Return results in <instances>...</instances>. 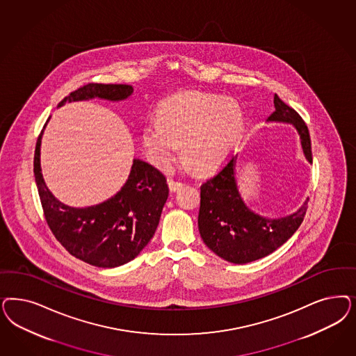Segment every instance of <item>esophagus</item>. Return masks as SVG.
I'll return each mask as SVG.
<instances>
[{"mask_svg": "<svg viewBox=\"0 0 356 356\" xmlns=\"http://www.w3.org/2000/svg\"><path fill=\"white\" fill-rule=\"evenodd\" d=\"M184 186V184H182V182H177V181H174V179H169V188H170V191H172V193L179 191Z\"/></svg>", "mask_w": 356, "mask_h": 356, "instance_id": "1", "label": "esophagus"}]
</instances>
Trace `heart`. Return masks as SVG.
<instances>
[{"label": "heart", "instance_id": "heart-1", "mask_svg": "<svg viewBox=\"0 0 356 356\" xmlns=\"http://www.w3.org/2000/svg\"><path fill=\"white\" fill-rule=\"evenodd\" d=\"M245 131L241 106L209 92H181L161 106L141 129L148 159L162 170L184 159L197 172L216 169L230 156Z\"/></svg>", "mask_w": 356, "mask_h": 356}]
</instances>
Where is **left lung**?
I'll list each match as a JSON object with an SVG mask.
<instances>
[{"label": "left lung", "instance_id": "obj_1", "mask_svg": "<svg viewBox=\"0 0 356 356\" xmlns=\"http://www.w3.org/2000/svg\"><path fill=\"white\" fill-rule=\"evenodd\" d=\"M275 111L267 123H284L296 129L304 159L312 163L308 127L298 113L275 94ZM237 156L200 187L199 233L207 246L230 264H245L275 252L301 225L307 204L282 218H268L252 211L243 200L236 178Z\"/></svg>", "mask_w": 356, "mask_h": 356}]
</instances>
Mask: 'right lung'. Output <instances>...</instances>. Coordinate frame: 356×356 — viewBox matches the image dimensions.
Wrapping results in <instances>:
<instances>
[{
	"instance_id": "obj_1",
	"label": "right lung",
	"mask_w": 356,
	"mask_h": 356,
	"mask_svg": "<svg viewBox=\"0 0 356 356\" xmlns=\"http://www.w3.org/2000/svg\"><path fill=\"white\" fill-rule=\"evenodd\" d=\"M132 92L131 85L89 83L70 92L58 107L94 98L120 102ZM42 136L43 131L35 148V182L48 227L58 241L73 257L97 267L113 268L136 258L159 227L169 196L165 175L148 162L134 159L126 184L115 195L95 206L70 207L60 202L44 182Z\"/></svg>"
}]
</instances>
